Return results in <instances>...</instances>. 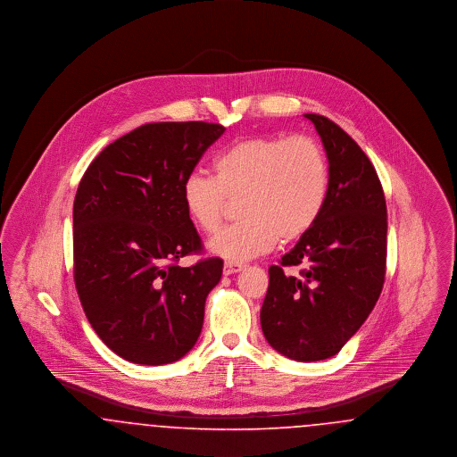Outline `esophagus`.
<instances>
[{
	"label": "esophagus",
	"instance_id": "obj_1",
	"mask_svg": "<svg viewBox=\"0 0 457 457\" xmlns=\"http://www.w3.org/2000/svg\"><path fill=\"white\" fill-rule=\"evenodd\" d=\"M243 267H245V265H241V263L226 262L224 267H222V272H224V276H231V274H237L239 270H243Z\"/></svg>",
	"mask_w": 457,
	"mask_h": 457
}]
</instances>
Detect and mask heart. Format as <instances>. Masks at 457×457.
I'll return each instance as SVG.
<instances>
[{
    "label": "heart",
    "mask_w": 457,
    "mask_h": 457,
    "mask_svg": "<svg viewBox=\"0 0 457 457\" xmlns=\"http://www.w3.org/2000/svg\"><path fill=\"white\" fill-rule=\"evenodd\" d=\"M181 195L188 218L207 235L218 231L229 198L241 196L243 220L222 229L209 248L226 261H250L315 226L328 195L326 154L308 135L243 138L216 155L214 176L188 174Z\"/></svg>",
    "instance_id": "heart-1"
}]
</instances>
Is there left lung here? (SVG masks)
<instances>
[{"mask_svg": "<svg viewBox=\"0 0 457 457\" xmlns=\"http://www.w3.org/2000/svg\"><path fill=\"white\" fill-rule=\"evenodd\" d=\"M315 125L328 159V195L315 226L269 267L262 304L267 343L296 361L337 354L363 326L386 279L387 207L367 154L326 116L303 114ZM303 262L298 278L283 267Z\"/></svg>", "mask_w": 457, "mask_h": 457, "instance_id": "left-lung-1", "label": "left lung"}]
</instances>
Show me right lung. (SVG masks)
Here are the masks:
<instances>
[{"instance_id": "right-lung-1", "label": "right lung", "mask_w": 457, "mask_h": 457, "mask_svg": "<svg viewBox=\"0 0 457 457\" xmlns=\"http://www.w3.org/2000/svg\"><path fill=\"white\" fill-rule=\"evenodd\" d=\"M205 121L147 123L99 154L73 202V278L88 322L118 356L166 365L195 346L220 281L183 204V181L224 133Z\"/></svg>"}]
</instances>
